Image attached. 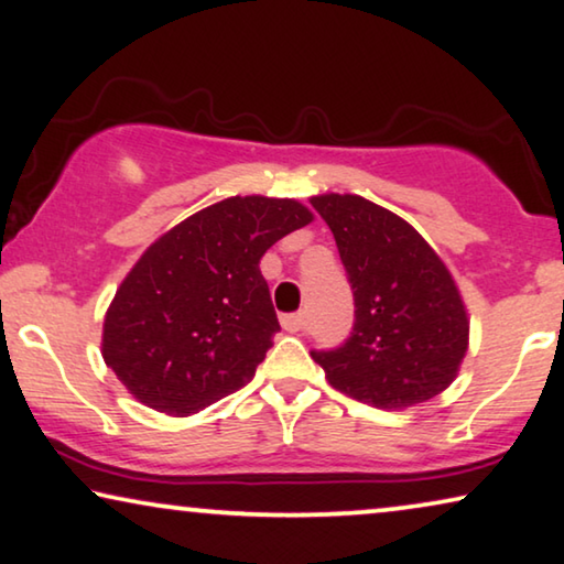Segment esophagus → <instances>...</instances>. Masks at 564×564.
<instances>
[{"instance_id":"34e87169","label":"esophagus","mask_w":564,"mask_h":564,"mask_svg":"<svg viewBox=\"0 0 564 564\" xmlns=\"http://www.w3.org/2000/svg\"><path fill=\"white\" fill-rule=\"evenodd\" d=\"M281 324H283L285 332H301V329H304V324H306V314L304 312L283 314L281 316Z\"/></svg>"}]
</instances>
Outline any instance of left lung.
I'll return each mask as SVG.
<instances>
[{"instance_id":"obj_1","label":"left lung","mask_w":564,"mask_h":564,"mask_svg":"<svg viewBox=\"0 0 564 564\" xmlns=\"http://www.w3.org/2000/svg\"><path fill=\"white\" fill-rule=\"evenodd\" d=\"M312 206L335 235L355 296L345 345L312 350L329 386L376 409L399 411L442 393L467 352V312L430 242L355 194H322Z\"/></svg>"}]
</instances>
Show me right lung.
Returning <instances> with one entry per match:
<instances>
[{"label":"right lung","mask_w":564,"mask_h":564,"mask_svg":"<svg viewBox=\"0 0 564 564\" xmlns=\"http://www.w3.org/2000/svg\"><path fill=\"white\" fill-rule=\"evenodd\" d=\"M312 219L293 199L229 196L158 237L105 316L101 355L127 391L188 416L248 386L281 329L260 258Z\"/></svg>","instance_id":"add662e5"}]
</instances>
